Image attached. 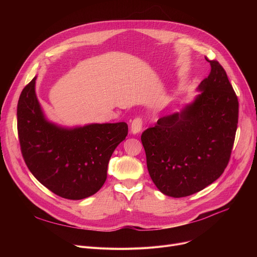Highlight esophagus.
Listing matches in <instances>:
<instances>
[{
	"label": "esophagus",
	"mask_w": 257,
	"mask_h": 257,
	"mask_svg": "<svg viewBox=\"0 0 257 257\" xmlns=\"http://www.w3.org/2000/svg\"><path fill=\"white\" fill-rule=\"evenodd\" d=\"M142 127H143L142 118H140V117L134 118L133 121H132V124H131V133L132 134L140 133L141 130H142Z\"/></svg>",
	"instance_id": "1"
}]
</instances>
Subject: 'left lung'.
Instances as JSON below:
<instances>
[{
    "label": "left lung",
    "instance_id": "1",
    "mask_svg": "<svg viewBox=\"0 0 257 257\" xmlns=\"http://www.w3.org/2000/svg\"><path fill=\"white\" fill-rule=\"evenodd\" d=\"M205 59L211 71L197 87L194 101L142 134L152 181L174 198L191 196L217 180L234 143L237 97L222 65Z\"/></svg>",
    "mask_w": 257,
    "mask_h": 257
}]
</instances>
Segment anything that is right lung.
Listing matches in <instances>:
<instances>
[{
  "label": "right lung",
  "instance_id": "right-lung-1",
  "mask_svg": "<svg viewBox=\"0 0 257 257\" xmlns=\"http://www.w3.org/2000/svg\"><path fill=\"white\" fill-rule=\"evenodd\" d=\"M36 77L18 103V131L25 163L54 194L81 200L96 194L107 178L109 159L128 134V125L92 123L63 127L49 120L35 92Z\"/></svg>",
  "mask_w": 257,
  "mask_h": 257
}]
</instances>
